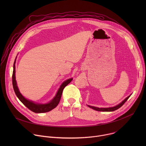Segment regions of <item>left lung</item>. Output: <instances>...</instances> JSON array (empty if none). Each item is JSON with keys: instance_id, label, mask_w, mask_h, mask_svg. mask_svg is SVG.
I'll return each instance as SVG.
<instances>
[{"instance_id": "8db88e82", "label": "left lung", "mask_w": 146, "mask_h": 146, "mask_svg": "<svg viewBox=\"0 0 146 146\" xmlns=\"http://www.w3.org/2000/svg\"><path fill=\"white\" fill-rule=\"evenodd\" d=\"M132 94H131L130 95H129L128 97H127L125 99L123 100H122L120 103H119L118 105L114 106V107H110V108H97V107H95V106H90V105H87L89 108L96 110V111H115L117 109H118L119 108H120L123 104L126 102V101L129 99V98L131 96Z\"/></svg>"}]
</instances>
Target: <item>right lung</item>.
Wrapping results in <instances>:
<instances>
[{
	"mask_svg": "<svg viewBox=\"0 0 146 146\" xmlns=\"http://www.w3.org/2000/svg\"><path fill=\"white\" fill-rule=\"evenodd\" d=\"M16 58L14 60V65H13V76H12V82H13V86L14 88V91L15 92V95H17V98L19 99V100L24 105L28 108L30 110L32 111L34 113H46L48 112L54 108H55L58 103H59V101L60 100V98L62 94V92L64 88L68 86L69 83L72 81L73 78H69L66 80H65L64 82H62V84L59 88L54 98L50 100L47 103H38L35 102L32 100L27 99L25 98L21 92H19V90L18 89V87L17 86V83L15 80V62H16Z\"/></svg>",
	"mask_w": 146,
	"mask_h": 146,
	"instance_id": "add662e5",
	"label": "right lung"
}]
</instances>
